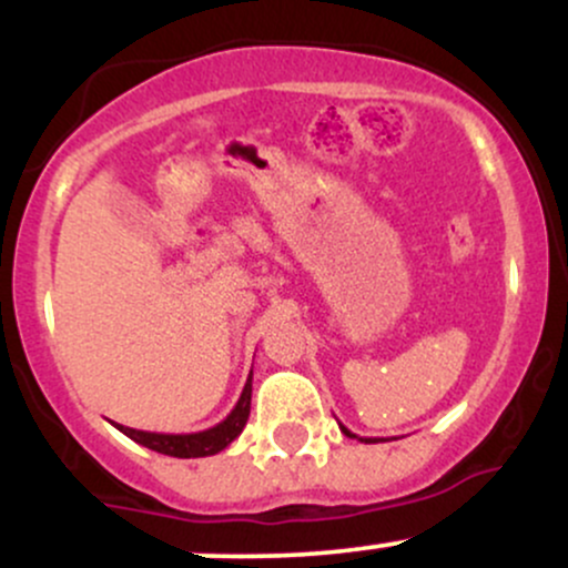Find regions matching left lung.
<instances>
[{"label": "left lung", "instance_id": "left-lung-1", "mask_svg": "<svg viewBox=\"0 0 568 568\" xmlns=\"http://www.w3.org/2000/svg\"><path fill=\"white\" fill-rule=\"evenodd\" d=\"M338 429H342V433H344V435H347V438H357V435H355V433H349V429H347V427H344V425H342V422H338ZM357 440H363V443H379V440H376V438H357Z\"/></svg>", "mask_w": 568, "mask_h": 568}]
</instances>
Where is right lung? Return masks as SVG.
Wrapping results in <instances>:
<instances>
[{"label": "right lung", "instance_id": "add662e5", "mask_svg": "<svg viewBox=\"0 0 568 568\" xmlns=\"http://www.w3.org/2000/svg\"><path fill=\"white\" fill-rule=\"evenodd\" d=\"M253 371L247 376L243 395H240L237 406H234L230 414H226L224 422L219 425L202 429V433H146V429H133L125 425H114L122 435H128L130 440L141 443V446L152 448L158 454L179 456V459H197V456H213L224 452L230 443L243 433L247 416H251V393H253Z\"/></svg>", "mask_w": 568, "mask_h": 568}]
</instances>
